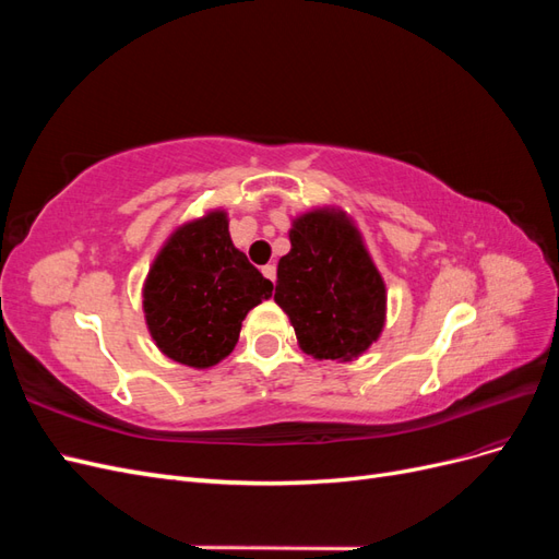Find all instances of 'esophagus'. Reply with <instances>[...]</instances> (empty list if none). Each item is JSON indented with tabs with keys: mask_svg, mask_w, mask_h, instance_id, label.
<instances>
[{
	"mask_svg": "<svg viewBox=\"0 0 559 559\" xmlns=\"http://www.w3.org/2000/svg\"><path fill=\"white\" fill-rule=\"evenodd\" d=\"M261 273H263L270 282H275V280H277V267H275V263H267V265H263V267H261Z\"/></svg>",
	"mask_w": 559,
	"mask_h": 559,
	"instance_id": "esophagus-1",
	"label": "esophagus"
}]
</instances>
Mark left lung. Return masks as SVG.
Returning <instances> with one entry per match:
<instances>
[{"label": "left lung", "mask_w": 559, "mask_h": 559, "mask_svg": "<svg viewBox=\"0 0 559 559\" xmlns=\"http://www.w3.org/2000/svg\"><path fill=\"white\" fill-rule=\"evenodd\" d=\"M292 251L277 265V306L289 314L298 345L314 359L349 361L384 326V282L359 230L343 212L298 216Z\"/></svg>", "instance_id": "8db88e82"}]
</instances>
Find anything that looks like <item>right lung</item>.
Here are the masks:
<instances>
[{
    "label": "right lung",
    "mask_w": 559,
    "mask_h": 559,
    "mask_svg": "<svg viewBox=\"0 0 559 559\" xmlns=\"http://www.w3.org/2000/svg\"><path fill=\"white\" fill-rule=\"evenodd\" d=\"M273 296V282L235 249L226 212L183 224L144 284L146 326L165 357L210 368L233 352L242 319Z\"/></svg>",
    "instance_id": "add662e5"
}]
</instances>
